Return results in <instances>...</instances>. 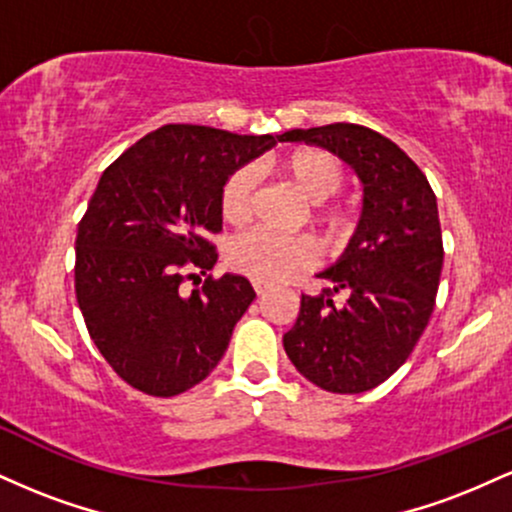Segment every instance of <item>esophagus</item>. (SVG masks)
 <instances>
[{"label":"esophagus","instance_id":"1","mask_svg":"<svg viewBox=\"0 0 512 512\" xmlns=\"http://www.w3.org/2000/svg\"><path fill=\"white\" fill-rule=\"evenodd\" d=\"M252 289H255L257 296H262V293L267 291V284H262V281H252Z\"/></svg>","mask_w":512,"mask_h":512}]
</instances>
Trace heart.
<instances>
[{
	"label": "heart",
	"instance_id": "obj_1",
	"mask_svg": "<svg viewBox=\"0 0 512 512\" xmlns=\"http://www.w3.org/2000/svg\"><path fill=\"white\" fill-rule=\"evenodd\" d=\"M281 170L308 202L320 204L342 187L344 168L337 156L322 149H298L281 161ZM255 173L240 168L221 190V216L243 223L250 216ZM317 252L305 238L279 236L272 231H250L238 236L228 250V262L255 281H281L315 262Z\"/></svg>",
	"mask_w": 512,
	"mask_h": 512
}]
</instances>
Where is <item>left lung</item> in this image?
<instances>
[{
	"instance_id": "left-lung-1",
	"label": "left lung",
	"mask_w": 512,
	"mask_h": 512,
	"mask_svg": "<svg viewBox=\"0 0 512 512\" xmlns=\"http://www.w3.org/2000/svg\"><path fill=\"white\" fill-rule=\"evenodd\" d=\"M279 142L322 146L363 182L354 236L337 262L317 272L330 289L301 298L296 325L284 334L286 356L327 392L373 390L407 361L436 305L443 269L436 195L419 166L368 127L291 129ZM339 290L344 306L331 303Z\"/></svg>"
}]
</instances>
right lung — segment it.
<instances>
[{
	"label": "right lung",
	"instance_id": "obj_1",
	"mask_svg": "<svg viewBox=\"0 0 512 512\" xmlns=\"http://www.w3.org/2000/svg\"><path fill=\"white\" fill-rule=\"evenodd\" d=\"M276 139L166 125L98 180L76 236V301L105 361L146 395L202 383L250 308L255 291L240 274L207 279L190 296L180 284L185 269L216 264L207 236L221 231L226 180Z\"/></svg>",
	"mask_w": 512,
	"mask_h": 512
}]
</instances>
